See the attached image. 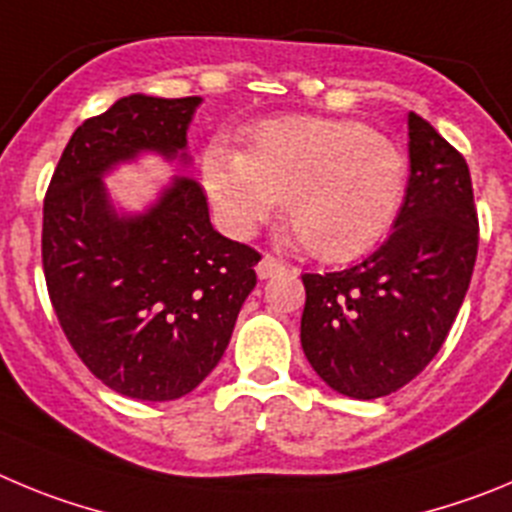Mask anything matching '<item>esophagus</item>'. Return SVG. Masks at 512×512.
Returning <instances> with one entry per match:
<instances>
[{
    "mask_svg": "<svg viewBox=\"0 0 512 512\" xmlns=\"http://www.w3.org/2000/svg\"><path fill=\"white\" fill-rule=\"evenodd\" d=\"M288 267H290V265H285V262L278 260V257L265 255V257H262V260H260V265H257V275H260L262 280H265V278H273V275L285 273Z\"/></svg>",
    "mask_w": 512,
    "mask_h": 512,
    "instance_id": "34e87169",
    "label": "esophagus"
}]
</instances>
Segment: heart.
<instances>
[{"mask_svg": "<svg viewBox=\"0 0 512 512\" xmlns=\"http://www.w3.org/2000/svg\"><path fill=\"white\" fill-rule=\"evenodd\" d=\"M204 188L234 234L285 199V219L308 252L344 262L372 250L400 214L408 160L400 145L354 119L288 114L245 132V150L214 145Z\"/></svg>", "mask_w": 512, "mask_h": 512, "instance_id": "1", "label": "heart"}]
</instances>
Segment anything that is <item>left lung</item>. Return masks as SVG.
Returning a JSON list of instances; mask_svg holds the SVG:
<instances>
[{"label":"left lung","instance_id":"left-lung-1","mask_svg":"<svg viewBox=\"0 0 512 512\" xmlns=\"http://www.w3.org/2000/svg\"><path fill=\"white\" fill-rule=\"evenodd\" d=\"M408 137L411 178L390 237L347 270L303 275V352L349 398H382L421 375L449 336L477 260L467 160L416 112Z\"/></svg>","mask_w":512,"mask_h":512}]
</instances>
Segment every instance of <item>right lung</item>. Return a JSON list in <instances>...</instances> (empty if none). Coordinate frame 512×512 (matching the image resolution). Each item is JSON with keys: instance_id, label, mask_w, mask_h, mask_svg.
<instances>
[{"instance_id": "add662e5", "label": "right lung", "mask_w": 512, "mask_h": 512, "mask_svg": "<svg viewBox=\"0 0 512 512\" xmlns=\"http://www.w3.org/2000/svg\"><path fill=\"white\" fill-rule=\"evenodd\" d=\"M199 96L132 94L71 135L43 201V273L78 359L114 393L176 400L222 359L260 252L214 232L201 186L176 178L119 219L101 176L155 150L176 158Z\"/></svg>"}]
</instances>
